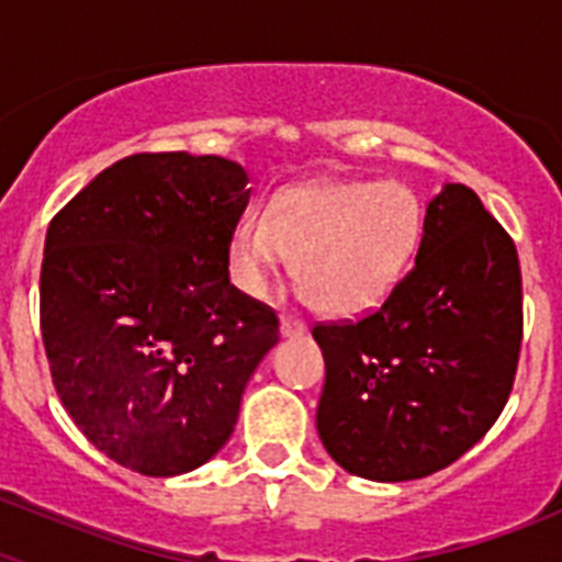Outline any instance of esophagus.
Wrapping results in <instances>:
<instances>
[{
  "mask_svg": "<svg viewBox=\"0 0 562 562\" xmlns=\"http://www.w3.org/2000/svg\"><path fill=\"white\" fill-rule=\"evenodd\" d=\"M306 331L304 321H295V317H281V335L284 337H301Z\"/></svg>",
  "mask_w": 562,
  "mask_h": 562,
  "instance_id": "obj_1",
  "label": "esophagus"
}]
</instances>
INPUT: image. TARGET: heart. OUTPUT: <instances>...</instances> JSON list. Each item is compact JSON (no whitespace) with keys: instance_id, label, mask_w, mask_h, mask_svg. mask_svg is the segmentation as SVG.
Listing matches in <instances>:
<instances>
[{"instance_id":"b5f03b06","label":"heart","mask_w":562,"mask_h":562,"mask_svg":"<svg viewBox=\"0 0 562 562\" xmlns=\"http://www.w3.org/2000/svg\"><path fill=\"white\" fill-rule=\"evenodd\" d=\"M419 193L405 182L324 180L278 191L267 211H245L227 236V272L245 295H265L290 267L312 304L355 317L380 306L422 241Z\"/></svg>"}]
</instances>
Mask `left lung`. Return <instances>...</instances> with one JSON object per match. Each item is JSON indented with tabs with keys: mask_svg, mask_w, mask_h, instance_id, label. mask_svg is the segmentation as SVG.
<instances>
[{
	"mask_svg": "<svg viewBox=\"0 0 562 562\" xmlns=\"http://www.w3.org/2000/svg\"><path fill=\"white\" fill-rule=\"evenodd\" d=\"M513 238L467 186L430 200L416 265L374 315L315 326L326 360L317 434L369 481H414L453 464L493 428L520 351Z\"/></svg>",
	"mask_w": 562,
	"mask_h": 562,
	"instance_id": "left-lung-1",
	"label": "left lung"
}]
</instances>
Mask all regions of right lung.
<instances>
[{
    "mask_svg": "<svg viewBox=\"0 0 562 562\" xmlns=\"http://www.w3.org/2000/svg\"><path fill=\"white\" fill-rule=\"evenodd\" d=\"M247 171L213 154H132L49 222L42 337L64 408L103 456L151 479L225 448L278 317L231 284Z\"/></svg>",
    "mask_w": 562,
    "mask_h": 562,
    "instance_id": "add662e5",
    "label": "right lung"
}]
</instances>
